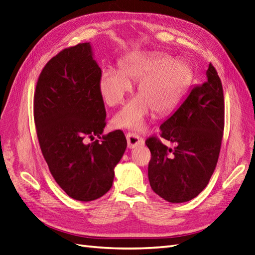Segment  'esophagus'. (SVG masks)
I'll return each instance as SVG.
<instances>
[{"label": "esophagus", "instance_id": "esophagus-1", "mask_svg": "<svg viewBox=\"0 0 255 255\" xmlns=\"http://www.w3.org/2000/svg\"><path fill=\"white\" fill-rule=\"evenodd\" d=\"M127 143L129 148H134L144 144V140H143L139 134L133 133V132H128L127 133Z\"/></svg>", "mask_w": 255, "mask_h": 255}]
</instances>
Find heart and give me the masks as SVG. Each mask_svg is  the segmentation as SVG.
Wrapping results in <instances>:
<instances>
[{
  "instance_id": "1",
  "label": "heart",
  "mask_w": 255,
  "mask_h": 255,
  "mask_svg": "<svg viewBox=\"0 0 255 255\" xmlns=\"http://www.w3.org/2000/svg\"><path fill=\"white\" fill-rule=\"evenodd\" d=\"M140 79L138 94L113 117L117 128L142 130L152 110L167 114L178 106L192 86L194 72L190 62L172 59L166 54L133 55L120 63V71L106 69L99 80L103 100L116 107Z\"/></svg>"
}]
</instances>
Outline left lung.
Segmentation results:
<instances>
[{
    "instance_id": "1",
    "label": "left lung",
    "mask_w": 255,
    "mask_h": 255,
    "mask_svg": "<svg viewBox=\"0 0 255 255\" xmlns=\"http://www.w3.org/2000/svg\"><path fill=\"white\" fill-rule=\"evenodd\" d=\"M207 81L195 86L178 110L161 124L160 136L169 148L151 136L148 181L161 198L180 204L195 198L207 186L219 159L224 130L223 87L210 63Z\"/></svg>"
}]
</instances>
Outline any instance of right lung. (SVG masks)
Here are the masks:
<instances>
[{
  "label": "right lung",
  "mask_w": 255,
  "mask_h": 255,
  "mask_svg": "<svg viewBox=\"0 0 255 255\" xmlns=\"http://www.w3.org/2000/svg\"><path fill=\"white\" fill-rule=\"evenodd\" d=\"M101 69L90 43L65 48L37 80L34 122L41 151L55 181L71 198L93 201L112 187L127 140L122 130L102 135L106 108ZM100 140L88 143L94 135Z\"/></svg>",
  "instance_id": "obj_1"
}]
</instances>
